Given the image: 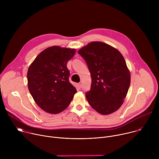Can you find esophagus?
Returning <instances> with one entry per match:
<instances>
[{"label": "esophagus", "instance_id": "esophagus-1", "mask_svg": "<svg viewBox=\"0 0 159 159\" xmlns=\"http://www.w3.org/2000/svg\"><path fill=\"white\" fill-rule=\"evenodd\" d=\"M77 87H78V88H79V89H80V88L82 87V84H81L80 83L77 84Z\"/></svg>", "mask_w": 159, "mask_h": 159}]
</instances>
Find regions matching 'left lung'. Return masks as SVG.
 Segmentation results:
<instances>
[{"mask_svg": "<svg viewBox=\"0 0 159 159\" xmlns=\"http://www.w3.org/2000/svg\"><path fill=\"white\" fill-rule=\"evenodd\" d=\"M91 75L90 90L86 99L102 115L117 111L123 104L130 85V72L121 53L100 41L89 43L79 52Z\"/></svg>", "mask_w": 159, "mask_h": 159, "instance_id": "obj_1", "label": "left lung"}]
</instances>
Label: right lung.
Wrapping results in <instances>:
<instances>
[{"label": "right lung", "instance_id": "obj_1", "mask_svg": "<svg viewBox=\"0 0 159 159\" xmlns=\"http://www.w3.org/2000/svg\"><path fill=\"white\" fill-rule=\"evenodd\" d=\"M75 51L58 46L48 47L36 57L28 68L30 93L37 105L50 114H58L65 110L77 93L69 80L70 72L66 66Z\"/></svg>", "mask_w": 159, "mask_h": 159}]
</instances>
